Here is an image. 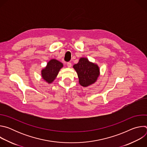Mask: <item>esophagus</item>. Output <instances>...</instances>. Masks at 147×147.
<instances>
[{"mask_svg":"<svg viewBox=\"0 0 147 147\" xmlns=\"http://www.w3.org/2000/svg\"><path fill=\"white\" fill-rule=\"evenodd\" d=\"M67 66L68 67H71V63L70 62H67Z\"/></svg>","mask_w":147,"mask_h":147,"instance_id":"1","label":"esophagus"}]
</instances>
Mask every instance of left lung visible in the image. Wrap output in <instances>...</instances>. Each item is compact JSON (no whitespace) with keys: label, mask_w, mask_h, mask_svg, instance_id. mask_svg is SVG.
<instances>
[{"label":"left lung","mask_w":147,"mask_h":147,"mask_svg":"<svg viewBox=\"0 0 147 147\" xmlns=\"http://www.w3.org/2000/svg\"><path fill=\"white\" fill-rule=\"evenodd\" d=\"M73 67L77 73L80 84L83 87H87L94 83L99 74L98 66L90 62L86 58H81Z\"/></svg>","instance_id":"1"}]
</instances>
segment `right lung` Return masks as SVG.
I'll list each match as a JSON object with an SVG mask.
<instances>
[{"label":"right lung","mask_w":147,"mask_h":147,"mask_svg":"<svg viewBox=\"0 0 147 147\" xmlns=\"http://www.w3.org/2000/svg\"><path fill=\"white\" fill-rule=\"evenodd\" d=\"M63 67L61 62L55 59L51 60L47 67L42 70V77L48 83H51L56 77L60 69Z\"/></svg>","instance_id":"right-lung-1"}]
</instances>
